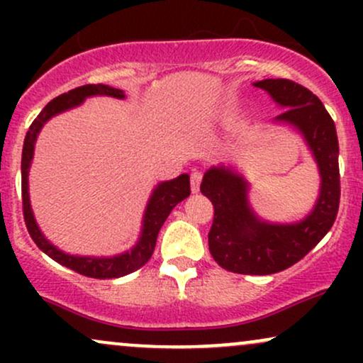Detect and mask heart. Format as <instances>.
I'll use <instances>...</instances> for the list:
<instances>
[{
  "label": "heart",
  "mask_w": 363,
  "mask_h": 363,
  "mask_svg": "<svg viewBox=\"0 0 363 363\" xmlns=\"http://www.w3.org/2000/svg\"><path fill=\"white\" fill-rule=\"evenodd\" d=\"M177 172H179V167H176V165H170V167L167 169V177L177 176Z\"/></svg>",
  "instance_id": "1"
}]
</instances>
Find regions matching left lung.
<instances>
[{"label":"left lung","instance_id":"8db88e82","mask_svg":"<svg viewBox=\"0 0 363 363\" xmlns=\"http://www.w3.org/2000/svg\"><path fill=\"white\" fill-rule=\"evenodd\" d=\"M94 95H109V97L124 99L123 90L112 89L109 85H83L78 89H73L66 94H61L60 97L52 99L48 106L40 111V114L34 119V123L28 128L27 135H25L23 150H22V205H23V220L27 225V230L30 234L32 240L37 244L44 254H48L51 259H54L66 268L73 269V272L83 274V277L99 278V280H106V278H119L124 274H129L152 257L153 249L157 244V235L160 232L162 225H164L170 211L179 201L186 199L189 196V177L186 174L179 176L172 181L160 182L152 191V196L148 199V205L145 208L143 222H141V234L138 242L128 251L116 254L109 257H95V256H73V254H66L56 247L51 240L43 234L39 225L35 222L34 211L30 206V194H28V172H30L32 158H34V147L37 136H39L40 129L52 116L65 112L72 107L80 106L86 97H94Z\"/></svg>","mask_w":363,"mask_h":363}]
</instances>
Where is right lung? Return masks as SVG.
<instances>
[{"mask_svg":"<svg viewBox=\"0 0 363 363\" xmlns=\"http://www.w3.org/2000/svg\"><path fill=\"white\" fill-rule=\"evenodd\" d=\"M254 86L268 91L285 109L274 121L297 128L309 145L320 174L318 203L298 223H264L249 208L247 182L223 165L205 174L201 193L215 210L208 234L215 261L234 273L272 274L302 259L335 222L340 206V150L335 123L312 91L290 80H262Z\"/></svg>","mask_w":363,"mask_h":363,"instance_id":"right-lung-1","label":"right lung"}]
</instances>
